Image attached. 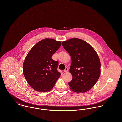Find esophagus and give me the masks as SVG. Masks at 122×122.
<instances>
[{
  "label": "esophagus",
  "instance_id": "obj_1",
  "mask_svg": "<svg viewBox=\"0 0 122 122\" xmlns=\"http://www.w3.org/2000/svg\"><path fill=\"white\" fill-rule=\"evenodd\" d=\"M69 71V69L68 68H66L64 70V72H67Z\"/></svg>",
  "mask_w": 122,
  "mask_h": 122
}]
</instances>
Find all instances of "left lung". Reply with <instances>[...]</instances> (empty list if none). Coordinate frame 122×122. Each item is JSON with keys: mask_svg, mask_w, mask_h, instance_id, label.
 I'll return each instance as SVG.
<instances>
[{"mask_svg": "<svg viewBox=\"0 0 122 122\" xmlns=\"http://www.w3.org/2000/svg\"><path fill=\"white\" fill-rule=\"evenodd\" d=\"M62 45L72 60L70 72L73 79L69 83L70 89L76 92H87L100 76L101 63L97 53L87 42L76 38L64 41Z\"/></svg>", "mask_w": 122, "mask_h": 122, "instance_id": "obj_1", "label": "left lung"}]
</instances>
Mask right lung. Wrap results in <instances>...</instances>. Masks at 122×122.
Returning <instances> with one entry per match:
<instances>
[{
    "instance_id": "obj_1",
    "label": "right lung",
    "mask_w": 122,
    "mask_h": 122,
    "mask_svg": "<svg viewBox=\"0 0 122 122\" xmlns=\"http://www.w3.org/2000/svg\"><path fill=\"white\" fill-rule=\"evenodd\" d=\"M61 45L60 41L41 40L29 51L24 61V76L30 87L38 92L51 91L60 76L58 63L52 58Z\"/></svg>"
}]
</instances>
